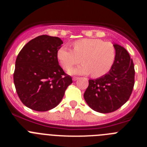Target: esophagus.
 I'll use <instances>...</instances> for the list:
<instances>
[{
	"label": "esophagus",
	"mask_w": 147,
	"mask_h": 147,
	"mask_svg": "<svg viewBox=\"0 0 147 147\" xmlns=\"http://www.w3.org/2000/svg\"><path fill=\"white\" fill-rule=\"evenodd\" d=\"M78 79H79V78H78V77H73V78H72V80L73 81L78 80Z\"/></svg>",
	"instance_id": "esophagus-1"
}]
</instances>
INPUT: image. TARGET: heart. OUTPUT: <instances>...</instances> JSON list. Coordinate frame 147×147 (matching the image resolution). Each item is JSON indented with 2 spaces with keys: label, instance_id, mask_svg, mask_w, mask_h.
I'll return each mask as SVG.
<instances>
[{
  "label": "heart",
  "instance_id": "1",
  "mask_svg": "<svg viewBox=\"0 0 147 147\" xmlns=\"http://www.w3.org/2000/svg\"><path fill=\"white\" fill-rule=\"evenodd\" d=\"M73 50L62 47L57 57L62 67L67 70L78 64H82L69 70L72 75H89L98 78L109 73L117 58V50L112 43L98 38H84L72 43Z\"/></svg>",
  "mask_w": 147,
  "mask_h": 147
}]
</instances>
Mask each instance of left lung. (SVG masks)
<instances>
[{"instance_id":"1","label":"left lung","mask_w":147,"mask_h":147,"mask_svg":"<svg viewBox=\"0 0 147 147\" xmlns=\"http://www.w3.org/2000/svg\"><path fill=\"white\" fill-rule=\"evenodd\" d=\"M117 58L110 72L90 80L84 98L90 108L100 113L116 111L127 102L134 84V66L124 47L114 43Z\"/></svg>"}]
</instances>
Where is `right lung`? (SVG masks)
I'll return each instance as SVG.
<instances>
[{
  "label": "right lung",
  "mask_w": 147,
  "mask_h": 147,
  "mask_svg": "<svg viewBox=\"0 0 147 147\" xmlns=\"http://www.w3.org/2000/svg\"><path fill=\"white\" fill-rule=\"evenodd\" d=\"M63 43L57 37L40 35L19 53L13 80L19 98L30 109L45 112L55 108L72 83L57 60V50Z\"/></svg>",
  "instance_id": "1"
}]
</instances>
